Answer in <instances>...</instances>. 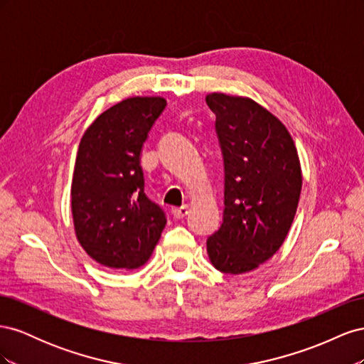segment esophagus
Instances as JSON below:
<instances>
[{"label": "esophagus", "mask_w": 364, "mask_h": 364, "mask_svg": "<svg viewBox=\"0 0 364 364\" xmlns=\"http://www.w3.org/2000/svg\"><path fill=\"white\" fill-rule=\"evenodd\" d=\"M186 214H188V206L183 205L181 208H173V215L176 218H183Z\"/></svg>", "instance_id": "1"}]
</instances>
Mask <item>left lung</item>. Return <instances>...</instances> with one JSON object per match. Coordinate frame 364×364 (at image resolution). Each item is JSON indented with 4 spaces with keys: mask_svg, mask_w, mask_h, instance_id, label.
<instances>
[{
    "mask_svg": "<svg viewBox=\"0 0 364 364\" xmlns=\"http://www.w3.org/2000/svg\"><path fill=\"white\" fill-rule=\"evenodd\" d=\"M206 105L225 165L223 223L206 240L213 266L230 274L255 270L282 246L299 203L302 171L291 135L247 97L213 92Z\"/></svg>",
    "mask_w": 364,
    "mask_h": 364,
    "instance_id": "1",
    "label": "left lung"
}]
</instances>
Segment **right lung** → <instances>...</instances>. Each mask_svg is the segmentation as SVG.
<instances>
[{
	"instance_id": "right-lung-1",
	"label": "right lung",
	"mask_w": 364,
	"mask_h": 364,
	"mask_svg": "<svg viewBox=\"0 0 364 364\" xmlns=\"http://www.w3.org/2000/svg\"><path fill=\"white\" fill-rule=\"evenodd\" d=\"M167 106L162 97H130L86 129L77 151L71 211L87 255L111 269H138L167 223L144 193L141 150Z\"/></svg>"
}]
</instances>
